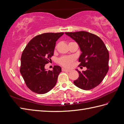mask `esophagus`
<instances>
[{
    "label": "esophagus",
    "instance_id": "obj_1",
    "mask_svg": "<svg viewBox=\"0 0 124 124\" xmlns=\"http://www.w3.org/2000/svg\"><path fill=\"white\" fill-rule=\"evenodd\" d=\"M62 70L63 71H66V72H69V71H70V70H69V69H68L65 68H62Z\"/></svg>",
    "mask_w": 124,
    "mask_h": 124
}]
</instances>
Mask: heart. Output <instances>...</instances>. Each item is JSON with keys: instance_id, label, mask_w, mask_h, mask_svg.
I'll list each match as a JSON object with an SVG mask.
<instances>
[{"instance_id": "b5f03b06", "label": "heart", "mask_w": 124, "mask_h": 124, "mask_svg": "<svg viewBox=\"0 0 124 124\" xmlns=\"http://www.w3.org/2000/svg\"><path fill=\"white\" fill-rule=\"evenodd\" d=\"M59 63L62 65L66 67H70L73 62V58L70 56H64L59 60Z\"/></svg>"}]
</instances>
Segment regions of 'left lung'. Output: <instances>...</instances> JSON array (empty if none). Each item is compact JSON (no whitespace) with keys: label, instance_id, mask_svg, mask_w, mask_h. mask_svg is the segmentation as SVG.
Masks as SVG:
<instances>
[{"label":"left lung","instance_id":"1","mask_svg":"<svg viewBox=\"0 0 124 124\" xmlns=\"http://www.w3.org/2000/svg\"><path fill=\"white\" fill-rule=\"evenodd\" d=\"M76 42L81 52L79 66L87 70L80 71L79 77L74 81L75 85L81 89L88 90L97 86L108 71L109 53L101 39L87 31L65 32Z\"/></svg>","mask_w":124,"mask_h":124}]
</instances>
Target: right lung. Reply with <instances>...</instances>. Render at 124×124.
<instances>
[{
  "instance_id": "1",
  "label": "right lung",
  "mask_w": 124,
  "mask_h": 124,
  "mask_svg": "<svg viewBox=\"0 0 124 124\" xmlns=\"http://www.w3.org/2000/svg\"><path fill=\"white\" fill-rule=\"evenodd\" d=\"M64 33H44L30 41L21 57L20 72L28 88L32 92L44 94L56 84L62 68L55 66L52 70L45 68L54 55L56 42Z\"/></svg>"
}]
</instances>
